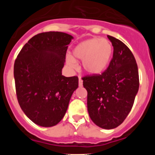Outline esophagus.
Listing matches in <instances>:
<instances>
[{
	"mask_svg": "<svg viewBox=\"0 0 155 155\" xmlns=\"http://www.w3.org/2000/svg\"><path fill=\"white\" fill-rule=\"evenodd\" d=\"M78 84L80 87H81L82 85H83V81H82V79L80 77H79V80H78Z\"/></svg>",
	"mask_w": 155,
	"mask_h": 155,
	"instance_id": "1",
	"label": "esophagus"
}]
</instances>
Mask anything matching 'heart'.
<instances>
[{"instance_id": "b5f03b06", "label": "heart", "mask_w": 155, "mask_h": 155, "mask_svg": "<svg viewBox=\"0 0 155 155\" xmlns=\"http://www.w3.org/2000/svg\"><path fill=\"white\" fill-rule=\"evenodd\" d=\"M113 47L110 41L93 38L83 41L73 50V57L68 56L67 62L71 68L76 67L74 59L82 61V68L88 74L102 73L109 64L113 55Z\"/></svg>"}]
</instances>
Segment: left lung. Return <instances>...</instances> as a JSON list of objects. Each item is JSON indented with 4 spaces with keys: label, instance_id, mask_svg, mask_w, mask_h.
<instances>
[{
    "label": "left lung",
    "instance_id": "obj_1",
    "mask_svg": "<svg viewBox=\"0 0 155 155\" xmlns=\"http://www.w3.org/2000/svg\"><path fill=\"white\" fill-rule=\"evenodd\" d=\"M113 46V58L101 74L82 78L87 91L90 118L101 128L110 130L125 120L139 89L137 64L130 50L120 39L108 35Z\"/></svg>",
    "mask_w": 155,
    "mask_h": 155
}]
</instances>
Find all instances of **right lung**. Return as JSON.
<instances>
[{"instance_id":"right-lung-1","label":"right lung","mask_w":155,"mask_h":155,"mask_svg":"<svg viewBox=\"0 0 155 155\" xmlns=\"http://www.w3.org/2000/svg\"><path fill=\"white\" fill-rule=\"evenodd\" d=\"M73 36L61 31L34 35L15 61L14 77L18 102L37 125H57L65 115L70 99L78 87V78L64 77L68 45Z\"/></svg>"}]
</instances>
